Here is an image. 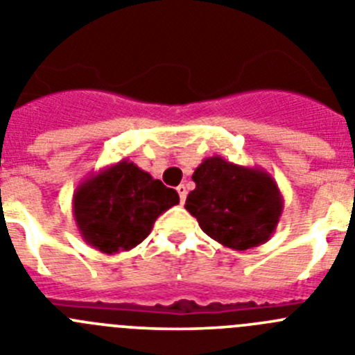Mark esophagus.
Segmentation results:
<instances>
[{"label":"esophagus","instance_id":"1","mask_svg":"<svg viewBox=\"0 0 355 355\" xmlns=\"http://www.w3.org/2000/svg\"><path fill=\"white\" fill-rule=\"evenodd\" d=\"M175 190H178V193H180L181 202H184V200H187V187H184V184H180Z\"/></svg>","mask_w":355,"mask_h":355}]
</instances>
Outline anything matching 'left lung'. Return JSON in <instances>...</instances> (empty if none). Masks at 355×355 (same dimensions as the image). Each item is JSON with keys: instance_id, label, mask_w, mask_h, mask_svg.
I'll return each instance as SVG.
<instances>
[{"instance_id": "left-lung-1", "label": "left lung", "mask_w": 355, "mask_h": 355, "mask_svg": "<svg viewBox=\"0 0 355 355\" xmlns=\"http://www.w3.org/2000/svg\"><path fill=\"white\" fill-rule=\"evenodd\" d=\"M192 180L196 190L188 193L184 208L209 238L229 249L247 250L275 233L284 199L266 171L209 156Z\"/></svg>"}]
</instances>
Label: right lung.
Instances as JSON below:
<instances>
[{"mask_svg":"<svg viewBox=\"0 0 355 355\" xmlns=\"http://www.w3.org/2000/svg\"><path fill=\"white\" fill-rule=\"evenodd\" d=\"M180 205L167 188L133 162L121 159L80 183L72 197L78 231L105 254L131 250L149 236L163 211Z\"/></svg>","mask_w":355,"mask_h":355,"instance_id":"1","label":"right lung"}]
</instances>
